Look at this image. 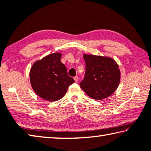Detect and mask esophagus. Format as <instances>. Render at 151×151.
I'll list each match as a JSON object with an SVG mask.
<instances>
[{"instance_id":"1","label":"esophagus","mask_w":151,"mask_h":151,"mask_svg":"<svg viewBox=\"0 0 151 151\" xmlns=\"http://www.w3.org/2000/svg\"><path fill=\"white\" fill-rule=\"evenodd\" d=\"M74 79H75V82H77L78 80V77L77 76H75V77H74Z\"/></svg>"}]
</instances>
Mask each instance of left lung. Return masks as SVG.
I'll use <instances>...</instances> for the list:
<instances>
[{
	"label": "left lung",
	"instance_id": "8db88e82",
	"mask_svg": "<svg viewBox=\"0 0 151 151\" xmlns=\"http://www.w3.org/2000/svg\"><path fill=\"white\" fill-rule=\"evenodd\" d=\"M85 77L80 87L90 98L97 100L111 96L117 89L121 73L115 60L105 56L83 54Z\"/></svg>",
	"mask_w": 151,
	"mask_h": 151
}]
</instances>
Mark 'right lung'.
Instances as JSON below:
<instances>
[{
	"label": "right lung",
	"mask_w": 151,
	"mask_h": 151,
	"mask_svg": "<svg viewBox=\"0 0 151 151\" xmlns=\"http://www.w3.org/2000/svg\"><path fill=\"white\" fill-rule=\"evenodd\" d=\"M62 53L49 54L37 60L30 71V84L34 91L43 100L57 101L64 97L68 87L75 82L68 75L67 69L60 61Z\"/></svg>",
	"instance_id": "1"
}]
</instances>
